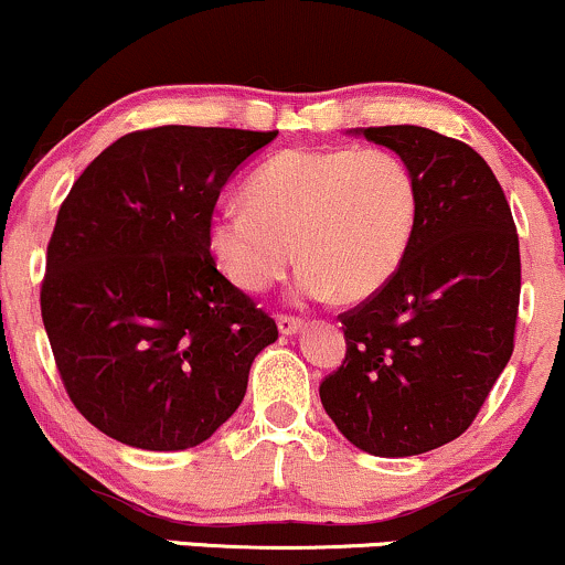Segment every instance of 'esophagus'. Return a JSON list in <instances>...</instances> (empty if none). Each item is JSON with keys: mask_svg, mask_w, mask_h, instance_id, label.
Segmentation results:
<instances>
[{"mask_svg": "<svg viewBox=\"0 0 565 565\" xmlns=\"http://www.w3.org/2000/svg\"><path fill=\"white\" fill-rule=\"evenodd\" d=\"M277 328H280L282 335H296L298 330L303 328V320H301V317L280 315V317H277Z\"/></svg>", "mask_w": 565, "mask_h": 565, "instance_id": "esophagus-1", "label": "esophagus"}]
</instances>
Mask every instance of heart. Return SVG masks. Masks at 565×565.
<instances>
[{
    "instance_id": "1",
    "label": "heart",
    "mask_w": 565,
    "mask_h": 565,
    "mask_svg": "<svg viewBox=\"0 0 565 565\" xmlns=\"http://www.w3.org/2000/svg\"><path fill=\"white\" fill-rule=\"evenodd\" d=\"M245 203L222 205L209 222L211 254L237 288L262 294L298 256V294L364 301L402 267L420 190L391 150L298 148L258 166Z\"/></svg>"
}]
</instances>
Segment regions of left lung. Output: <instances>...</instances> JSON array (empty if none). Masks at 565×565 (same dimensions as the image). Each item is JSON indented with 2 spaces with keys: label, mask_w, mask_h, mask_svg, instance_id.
Segmentation results:
<instances>
[{
  "label": "left lung",
  "mask_w": 565,
  "mask_h": 565,
  "mask_svg": "<svg viewBox=\"0 0 565 565\" xmlns=\"http://www.w3.org/2000/svg\"><path fill=\"white\" fill-rule=\"evenodd\" d=\"M354 135L407 161L420 211L396 275L338 317L347 360L320 399L362 452L423 455L466 434L513 354L519 232L489 163L460 139L409 124Z\"/></svg>",
  "instance_id": "8db88e82"
}]
</instances>
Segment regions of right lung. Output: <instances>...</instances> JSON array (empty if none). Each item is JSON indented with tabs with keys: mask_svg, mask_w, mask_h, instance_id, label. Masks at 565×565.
<instances>
[{
	"mask_svg": "<svg viewBox=\"0 0 565 565\" xmlns=\"http://www.w3.org/2000/svg\"><path fill=\"white\" fill-rule=\"evenodd\" d=\"M277 131L156 126L73 182L46 245L42 320L73 407L110 439L177 452L241 407L277 341L216 269L209 222L227 179Z\"/></svg>",
	"mask_w": 565,
	"mask_h": 565,
	"instance_id": "add662e5",
	"label": "right lung"
}]
</instances>
